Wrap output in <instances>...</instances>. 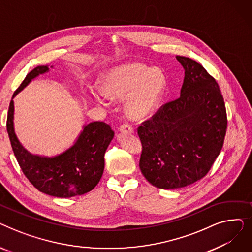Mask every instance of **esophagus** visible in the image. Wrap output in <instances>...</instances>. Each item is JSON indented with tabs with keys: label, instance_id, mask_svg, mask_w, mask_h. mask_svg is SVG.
<instances>
[{
	"label": "esophagus",
	"instance_id": "1",
	"mask_svg": "<svg viewBox=\"0 0 252 252\" xmlns=\"http://www.w3.org/2000/svg\"><path fill=\"white\" fill-rule=\"evenodd\" d=\"M119 130H121L122 133L133 134L134 133V127L131 126L129 124H123L121 126H119Z\"/></svg>",
	"mask_w": 252,
	"mask_h": 252
}]
</instances>
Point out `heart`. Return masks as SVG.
<instances>
[{
	"label": "heart",
	"instance_id": "1",
	"mask_svg": "<svg viewBox=\"0 0 252 252\" xmlns=\"http://www.w3.org/2000/svg\"><path fill=\"white\" fill-rule=\"evenodd\" d=\"M165 87L166 77L160 69L131 62L110 69L101 78V91L91 92L90 98L98 104H103L105 97L126 99V114L137 121L149 116L158 107Z\"/></svg>",
	"mask_w": 252,
	"mask_h": 252
}]
</instances>
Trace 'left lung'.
<instances>
[{
    "label": "left lung",
    "mask_w": 252,
    "mask_h": 252,
    "mask_svg": "<svg viewBox=\"0 0 252 252\" xmlns=\"http://www.w3.org/2000/svg\"><path fill=\"white\" fill-rule=\"evenodd\" d=\"M177 59L185 69L181 96L138 127L142 174L153 186L166 190L205 177L222 148L228 123L216 79L197 61Z\"/></svg>",
    "instance_id": "obj_1"
}]
</instances>
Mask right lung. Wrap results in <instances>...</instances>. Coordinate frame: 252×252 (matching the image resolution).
I'll return each instance as SVG.
<instances>
[{
    "label": "right lung",
    "mask_w": 252,
    "mask_h": 252,
    "mask_svg": "<svg viewBox=\"0 0 252 252\" xmlns=\"http://www.w3.org/2000/svg\"><path fill=\"white\" fill-rule=\"evenodd\" d=\"M47 71L48 66H37L28 73L13 94L7 117L11 146L23 174L38 191L59 198L84 195L94 189L102 178L104 154L114 137L109 125L94 122L84 126L72 146L54 157L30 153L20 144L14 131L13 98L33 78Z\"/></svg>",
    "instance_id": "add662e5"
}]
</instances>
